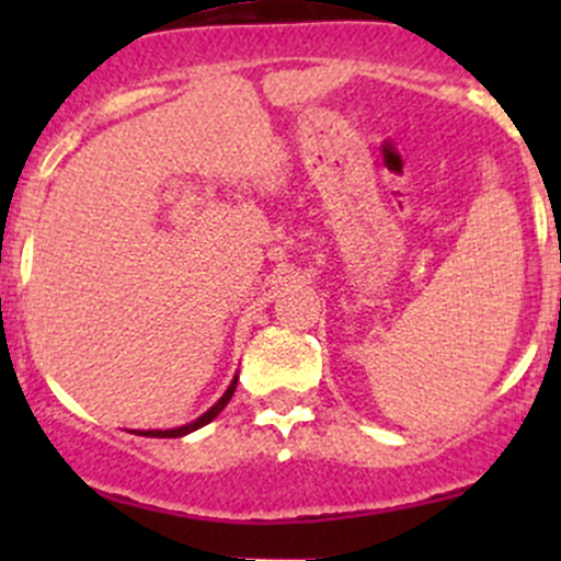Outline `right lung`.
I'll use <instances>...</instances> for the list:
<instances>
[{
	"mask_svg": "<svg viewBox=\"0 0 561 561\" xmlns=\"http://www.w3.org/2000/svg\"><path fill=\"white\" fill-rule=\"evenodd\" d=\"M236 386H239V375L233 377V382H230L228 390H225V393L219 396V401L211 407V410H206L201 417H195V421H192V423H186V426H179V428H149V432H135V434H140V437H160V439H165V437H184V434L197 432V428L206 426V423H211L214 417H217L219 412H222L225 407H228V401L233 399V393H236Z\"/></svg>",
	"mask_w": 561,
	"mask_h": 561,
	"instance_id": "1",
	"label": "right lung"
}]
</instances>
